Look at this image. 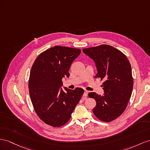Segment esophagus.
Segmentation results:
<instances>
[{"instance_id": "34e87169", "label": "esophagus", "mask_w": 150, "mask_h": 150, "mask_svg": "<svg viewBox=\"0 0 150 150\" xmlns=\"http://www.w3.org/2000/svg\"><path fill=\"white\" fill-rule=\"evenodd\" d=\"M87 94H88V91H85V92H84V93H83V95L82 99H83V100H85V99H86L87 96Z\"/></svg>"}]
</instances>
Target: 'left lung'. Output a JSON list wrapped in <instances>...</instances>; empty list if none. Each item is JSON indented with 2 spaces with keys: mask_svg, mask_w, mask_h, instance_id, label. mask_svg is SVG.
<instances>
[{
  "mask_svg": "<svg viewBox=\"0 0 150 150\" xmlns=\"http://www.w3.org/2000/svg\"><path fill=\"white\" fill-rule=\"evenodd\" d=\"M82 51L95 62L98 71L96 77L105 80L102 86L104 94H88L96 101L93 112L101 121H112L124 112L131 96L133 79L129 61L124 54L109 45Z\"/></svg>",
  "mask_w": 150,
  "mask_h": 150,
  "instance_id": "1",
  "label": "left lung"
}]
</instances>
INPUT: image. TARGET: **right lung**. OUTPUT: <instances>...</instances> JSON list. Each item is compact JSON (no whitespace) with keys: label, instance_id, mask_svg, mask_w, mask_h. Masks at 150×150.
Returning <instances> with one entry per match:
<instances>
[{"label":"right lung","instance_id":"right-lung-1","mask_svg":"<svg viewBox=\"0 0 150 150\" xmlns=\"http://www.w3.org/2000/svg\"><path fill=\"white\" fill-rule=\"evenodd\" d=\"M80 52L79 49L56 45L40 54L32 65L30 99L38 117L49 125L59 127L67 123L83 94L82 88H61L62 79L69 77L71 64Z\"/></svg>","mask_w":150,"mask_h":150}]
</instances>
